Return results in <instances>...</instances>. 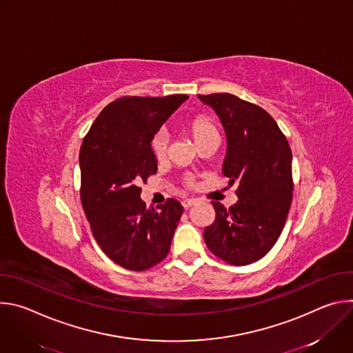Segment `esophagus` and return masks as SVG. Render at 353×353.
I'll return each instance as SVG.
<instances>
[{
	"label": "esophagus",
	"mask_w": 353,
	"mask_h": 353,
	"mask_svg": "<svg viewBox=\"0 0 353 353\" xmlns=\"http://www.w3.org/2000/svg\"><path fill=\"white\" fill-rule=\"evenodd\" d=\"M181 204H183V207H184L185 210H188L190 207H192V205L196 204V201H195V199H184Z\"/></svg>",
	"instance_id": "obj_1"
}]
</instances>
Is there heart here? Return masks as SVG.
<instances>
[{"instance_id":"obj_1","label":"heart","mask_w":353,"mask_h":353,"mask_svg":"<svg viewBox=\"0 0 353 353\" xmlns=\"http://www.w3.org/2000/svg\"><path fill=\"white\" fill-rule=\"evenodd\" d=\"M185 130L192 135L196 145L203 143L211 137H218V130L215 123L211 117L205 114H198L194 117H190L184 121ZM168 146H169V134L166 130L158 131L152 142H150V148H152V152L157 159H163L168 154Z\"/></svg>"}]
</instances>
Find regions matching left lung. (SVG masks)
<instances>
[{
	"label": "left lung",
	"instance_id": "8db88e82",
	"mask_svg": "<svg viewBox=\"0 0 353 353\" xmlns=\"http://www.w3.org/2000/svg\"><path fill=\"white\" fill-rule=\"evenodd\" d=\"M218 114L228 141L222 173L234 181L237 203L212 201L215 221L204 230L212 254L232 265L263 259L285 226L292 203V150L276 121L230 93L198 94Z\"/></svg>",
	"mask_w": 353,
	"mask_h": 353
}]
</instances>
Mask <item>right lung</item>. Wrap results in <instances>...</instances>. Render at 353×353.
<instances>
[{
    "mask_svg": "<svg viewBox=\"0 0 353 353\" xmlns=\"http://www.w3.org/2000/svg\"><path fill=\"white\" fill-rule=\"evenodd\" d=\"M188 99L124 96L108 105L79 150L81 201L93 237L116 264L145 271L168 256L183 214L174 198L146 210L139 183L158 172L150 148L162 124Z\"/></svg>",
    "mask_w": 353,
    "mask_h": 353,
    "instance_id": "right-lung-1",
    "label": "right lung"
}]
</instances>
